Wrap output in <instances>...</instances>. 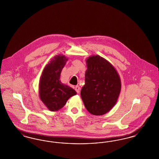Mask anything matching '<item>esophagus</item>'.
<instances>
[{
	"instance_id": "34e87169",
	"label": "esophagus",
	"mask_w": 159,
	"mask_h": 159,
	"mask_svg": "<svg viewBox=\"0 0 159 159\" xmlns=\"http://www.w3.org/2000/svg\"><path fill=\"white\" fill-rule=\"evenodd\" d=\"M75 90L77 92V93H79L80 92V87L79 86H76Z\"/></svg>"
}]
</instances>
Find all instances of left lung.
<instances>
[{
    "mask_svg": "<svg viewBox=\"0 0 159 159\" xmlns=\"http://www.w3.org/2000/svg\"><path fill=\"white\" fill-rule=\"evenodd\" d=\"M85 84L80 92L87 110L101 116L116 104L121 90V81L116 70L106 59L93 55L86 60Z\"/></svg>",
    "mask_w": 159,
    "mask_h": 159,
    "instance_id": "left-lung-1",
    "label": "left lung"
}]
</instances>
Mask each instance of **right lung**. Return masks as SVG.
<instances>
[{
  "mask_svg": "<svg viewBox=\"0 0 159 159\" xmlns=\"http://www.w3.org/2000/svg\"><path fill=\"white\" fill-rule=\"evenodd\" d=\"M68 58L57 55L45 66L39 82L40 98L51 111L62 108L70 97L76 95L73 88L61 82V73Z\"/></svg>",
  "mask_w": 159,
  "mask_h": 159,
  "instance_id": "obj_1",
  "label": "right lung"
}]
</instances>
